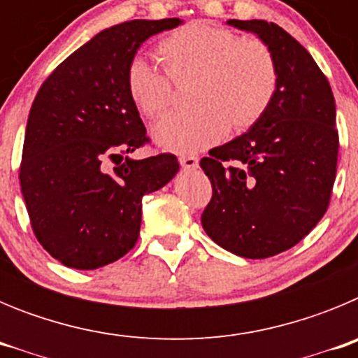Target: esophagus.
Listing matches in <instances>:
<instances>
[{"label": "esophagus", "mask_w": 358, "mask_h": 358, "mask_svg": "<svg viewBox=\"0 0 358 358\" xmlns=\"http://www.w3.org/2000/svg\"><path fill=\"white\" fill-rule=\"evenodd\" d=\"M179 161H181L182 169H186V170H194L199 166V157L192 156V154H189V156H181V159Z\"/></svg>", "instance_id": "obj_1"}]
</instances>
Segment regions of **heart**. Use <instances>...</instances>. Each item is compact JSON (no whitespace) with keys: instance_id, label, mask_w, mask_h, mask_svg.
I'll return each instance as SVG.
<instances>
[{"instance_id":"obj_1","label":"heart","mask_w":358,"mask_h":358,"mask_svg":"<svg viewBox=\"0 0 358 358\" xmlns=\"http://www.w3.org/2000/svg\"><path fill=\"white\" fill-rule=\"evenodd\" d=\"M164 73L141 57L132 59L125 87L132 106L156 120L170 109L173 85L194 80L188 115L161 120L154 138L177 154L199 152L243 132L260 122L276 96L280 69L273 50L260 39H242L236 31L210 21H192L157 43Z\"/></svg>"}]
</instances>
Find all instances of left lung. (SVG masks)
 I'll use <instances>...</instances> for the list:
<instances>
[{"label": "left lung", "mask_w": 358, "mask_h": 358, "mask_svg": "<svg viewBox=\"0 0 358 358\" xmlns=\"http://www.w3.org/2000/svg\"><path fill=\"white\" fill-rule=\"evenodd\" d=\"M227 23L273 50L280 84L255 127L201 159L213 188L201 220L220 248L258 260L294 248L327 213L339 131L330 82L301 44L262 19Z\"/></svg>", "instance_id": "left-lung-1"}]
</instances>
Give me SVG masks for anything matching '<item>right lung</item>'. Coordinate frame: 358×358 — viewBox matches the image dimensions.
Segmentation results:
<instances>
[{
	"instance_id": "1",
	"label": "right lung",
	"mask_w": 358,
	"mask_h": 358,
	"mask_svg": "<svg viewBox=\"0 0 358 358\" xmlns=\"http://www.w3.org/2000/svg\"><path fill=\"white\" fill-rule=\"evenodd\" d=\"M181 19L106 28L53 69L31 103L19 182L34 235L66 267H103L138 242L141 199L179 170L173 154L131 159L150 143L125 87L143 41Z\"/></svg>"
}]
</instances>
